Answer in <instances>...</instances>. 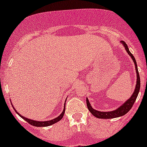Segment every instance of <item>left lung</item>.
<instances>
[{"label":"left lung","mask_w":147,"mask_h":147,"mask_svg":"<svg viewBox=\"0 0 147 147\" xmlns=\"http://www.w3.org/2000/svg\"><path fill=\"white\" fill-rule=\"evenodd\" d=\"M121 43L123 45V46L124 47L125 50L127 51V52L128 53V54H129V56H130L132 59L133 60V62H134L136 71V76H137L136 88H135L134 92H133V93H132V96H130V98H128L124 103L122 104V105H121L120 107L116 108L115 110H113V111H107V112L106 111V112H103V111H98V110H95V109H93V107H91V105L90 103L88 98H86L87 106H88V110H89L90 112L91 113L92 115H93L95 117L98 118V119H114V118H118L120 117V116L124 115L126 113H127L129 112V110L132 108V105H133L134 102H136L138 95V93H139L140 86H141V80H140V76L139 74H138V66L137 63H136V59H135L133 55H132V54H131L130 51H129V48H128L127 45L126 44V42H124V41H121Z\"/></svg>","instance_id":"8db88e82"}]
</instances>
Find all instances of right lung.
Returning a JSON list of instances; mask_svg holds the SVG:
<instances>
[{"label":"right lung","instance_id":"add662e5","mask_svg":"<svg viewBox=\"0 0 147 147\" xmlns=\"http://www.w3.org/2000/svg\"><path fill=\"white\" fill-rule=\"evenodd\" d=\"M13 108H14V110H15V112L17 113V114H18V115H20V117L22 118L23 119H24L25 121H26L28 123H29L32 126H35V127H48V126H51L52 125V124H55V123H57V122H58L59 121H60L61 119H62V117H63V115H64V113H65V105H64V109H63V110H62V113L60 114V115L58 116V117H56L55 119H52V120H50V121H35V120H32V119H28V118H26L24 117V116H23V115H20L19 113L15 109V107H14V106L12 105Z\"/></svg>","mask_w":147,"mask_h":147}]
</instances>
